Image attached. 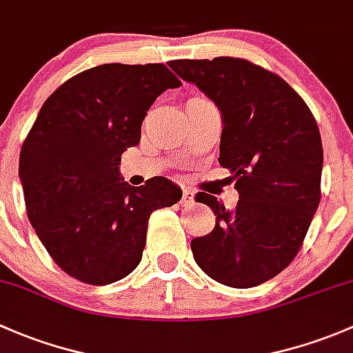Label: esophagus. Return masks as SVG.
Here are the masks:
<instances>
[{
    "label": "esophagus",
    "mask_w": 353,
    "mask_h": 353,
    "mask_svg": "<svg viewBox=\"0 0 353 353\" xmlns=\"http://www.w3.org/2000/svg\"><path fill=\"white\" fill-rule=\"evenodd\" d=\"M194 202V190L192 188H183V195H181V205H190Z\"/></svg>",
    "instance_id": "obj_1"
}]
</instances>
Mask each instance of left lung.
<instances>
[{"instance_id": "left-lung-1", "label": "left lung", "mask_w": 353, "mask_h": 353, "mask_svg": "<svg viewBox=\"0 0 353 353\" xmlns=\"http://www.w3.org/2000/svg\"><path fill=\"white\" fill-rule=\"evenodd\" d=\"M223 115L219 163L236 180L228 210L199 192L216 226L192 239L199 267L214 281L248 289L294 260L321 201L323 146L310 107L275 72L239 57L170 61Z\"/></svg>"}]
</instances>
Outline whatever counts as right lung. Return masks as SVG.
<instances>
[{"instance_id":"right-lung-1","label":"right lung","mask_w":353,"mask_h":353,"mask_svg":"<svg viewBox=\"0 0 353 353\" xmlns=\"http://www.w3.org/2000/svg\"><path fill=\"white\" fill-rule=\"evenodd\" d=\"M180 85L165 64H101L42 105L18 173L32 228L71 277L92 285L127 277L143 258L151 214L181 199L165 176L130 187L119 175L151 105Z\"/></svg>"}]
</instances>
